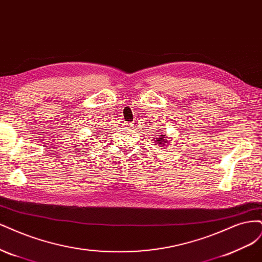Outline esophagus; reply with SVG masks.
Masks as SVG:
<instances>
[{
    "mask_svg": "<svg viewBox=\"0 0 262 262\" xmlns=\"http://www.w3.org/2000/svg\"><path fill=\"white\" fill-rule=\"evenodd\" d=\"M124 125H125V127L128 128V129H133V128H134V124H133V123L127 122V123H125Z\"/></svg>",
    "mask_w": 262,
    "mask_h": 262,
    "instance_id": "34e87169",
    "label": "esophagus"
}]
</instances>
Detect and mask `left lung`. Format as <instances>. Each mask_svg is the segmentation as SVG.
Segmentation results:
<instances>
[{
    "label": "left lung",
    "mask_w": 262,
    "mask_h": 262,
    "mask_svg": "<svg viewBox=\"0 0 262 262\" xmlns=\"http://www.w3.org/2000/svg\"><path fill=\"white\" fill-rule=\"evenodd\" d=\"M165 135H160V138H156V140L159 142V146H162V145H167V142H165L166 140L164 139Z\"/></svg>",
    "instance_id": "1"
}]
</instances>
